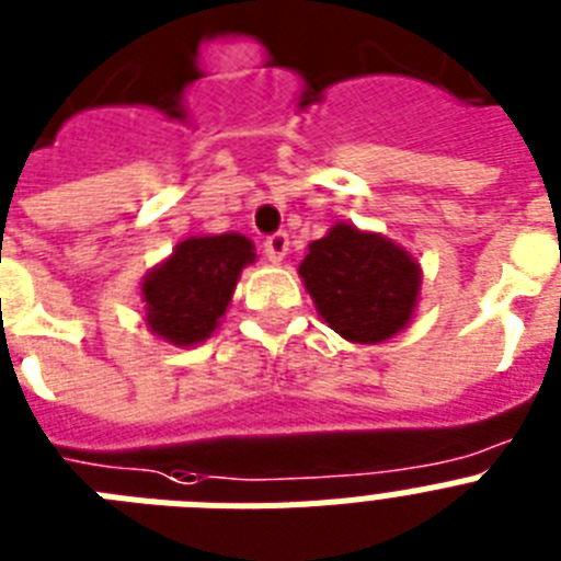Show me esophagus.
<instances>
[{
    "label": "esophagus",
    "mask_w": 561,
    "mask_h": 561,
    "mask_svg": "<svg viewBox=\"0 0 561 561\" xmlns=\"http://www.w3.org/2000/svg\"><path fill=\"white\" fill-rule=\"evenodd\" d=\"M262 248H265V256L271 259V262H282V259L288 256V251H290L288 233H285V230H276V233H271V237L265 239V244H262Z\"/></svg>",
    "instance_id": "obj_1"
}]
</instances>
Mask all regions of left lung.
Instances as JSON below:
<instances>
[{"mask_svg":"<svg viewBox=\"0 0 561 561\" xmlns=\"http://www.w3.org/2000/svg\"><path fill=\"white\" fill-rule=\"evenodd\" d=\"M319 317L339 336L376 345L399 333L419 296V265L399 244L353 225H333L299 265Z\"/></svg>","mask_w":561,"mask_h":561,"instance_id":"1","label":"left lung"}]
</instances>
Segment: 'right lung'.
<instances>
[{"instance_id": "1", "label": "right lung", "mask_w": 561, "mask_h": 561, "mask_svg": "<svg viewBox=\"0 0 561 561\" xmlns=\"http://www.w3.org/2000/svg\"><path fill=\"white\" fill-rule=\"evenodd\" d=\"M253 259V244L239 233L179 242L173 256L142 282L150 331L185 347L208 339Z\"/></svg>"}]
</instances>
